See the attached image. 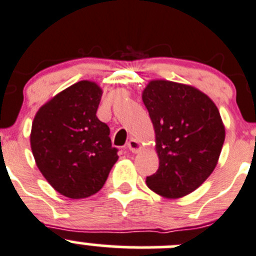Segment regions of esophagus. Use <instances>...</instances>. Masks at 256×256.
<instances>
[{"instance_id": "34e87169", "label": "esophagus", "mask_w": 256, "mask_h": 256, "mask_svg": "<svg viewBox=\"0 0 256 256\" xmlns=\"http://www.w3.org/2000/svg\"><path fill=\"white\" fill-rule=\"evenodd\" d=\"M127 146H128V150L132 152V153H139L142 149V144L139 143L136 139H130Z\"/></svg>"}]
</instances>
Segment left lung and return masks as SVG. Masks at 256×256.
Wrapping results in <instances>:
<instances>
[{
	"instance_id": "8db88e82",
	"label": "left lung",
	"mask_w": 256,
	"mask_h": 256,
	"mask_svg": "<svg viewBox=\"0 0 256 256\" xmlns=\"http://www.w3.org/2000/svg\"><path fill=\"white\" fill-rule=\"evenodd\" d=\"M143 103L154 130L159 168L146 186L166 198L196 190L213 173L225 139V128L213 100L192 86L150 80Z\"/></svg>"
}]
</instances>
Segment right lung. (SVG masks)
<instances>
[{
	"label": "right lung",
	"instance_id": "1",
	"mask_svg": "<svg viewBox=\"0 0 256 256\" xmlns=\"http://www.w3.org/2000/svg\"><path fill=\"white\" fill-rule=\"evenodd\" d=\"M102 90L90 80L66 88L42 106L31 148L46 180L62 196L82 199L102 189L118 159L110 127L97 118Z\"/></svg>",
	"mask_w": 256,
	"mask_h": 256
}]
</instances>
